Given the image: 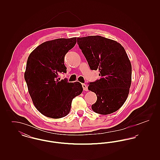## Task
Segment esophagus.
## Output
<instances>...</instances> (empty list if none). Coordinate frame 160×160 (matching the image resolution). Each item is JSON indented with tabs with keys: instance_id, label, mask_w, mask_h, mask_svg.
Wrapping results in <instances>:
<instances>
[{
	"instance_id": "esophagus-1",
	"label": "esophagus",
	"mask_w": 160,
	"mask_h": 160,
	"mask_svg": "<svg viewBox=\"0 0 160 160\" xmlns=\"http://www.w3.org/2000/svg\"><path fill=\"white\" fill-rule=\"evenodd\" d=\"M82 86H83L84 91H88V86H87L85 84H82Z\"/></svg>"
}]
</instances>
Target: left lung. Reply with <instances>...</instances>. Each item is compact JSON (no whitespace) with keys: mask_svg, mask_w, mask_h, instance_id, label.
Wrapping results in <instances>:
<instances>
[{"mask_svg":"<svg viewBox=\"0 0 160 160\" xmlns=\"http://www.w3.org/2000/svg\"><path fill=\"white\" fill-rule=\"evenodd\" d=\"M77 43L91 69H98L101 76L88 86L97 97L92 110L104 115L116 112L127 98L131 83V64L124 48L98 35L78 38Z\"/></svg>","mask_w":160,"mask_h":160,"instance_id":"obj_1","label":"left lung"}]
</instances>
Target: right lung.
<instances>
[{"mask_svg":"<svg viewBox=\"0 0 160 160\" xmlns=\"http://www.w3.org/2000/svg\"><path fill=\"white\" fill-rule=\"evenodd\" d=\"M76 42V37L48 41L28 57L24 79L34 106L47 117L59 119L67 116L72 99L83 91L80 83L58 78L59 74L67 72L64 58Z\"/></svg>","mask_w":160,"mask_h":160,"instance_id":"add662e5","label":"right lung"}]
</instances>
